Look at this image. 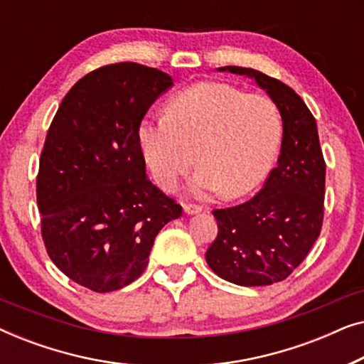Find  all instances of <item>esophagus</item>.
Wrapping results in <instances>:
<instances>
[{
	"label": "esophagus",
	"mask_w": 364,
	"mask_h": 364,
	"mask_svg": "<svg viewBox=\"0 0 364 364\" xmlns=\"http://www.w3.org/2000/svg\"><path fill=\"white\" fill-rule=\"evenodd\" d=\"M183 212H186L187 215H196V213L202 212V207L197 205V203H186V205H183Z\"/></svg>",
	"instance_id": "1"
}]
</instances>
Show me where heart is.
Here are the masks:
<instances>
[{
    "instance_id": "b5f03b06",
    "label": "heart",
    "mask_w": 364,
    "mask_h": 364,
    "mask_svg": "<svg viewBox=\"0 0 364 364\" xmlns=\"http://www.w3.org/2000/svg\"><path fill=\"white\" fill-rule=\"evenodd\" d=\"M278 106L225 82H198L167 102L166 116H146L137 139L154 181L173 191L197 161L192 188L228 198L247 196L270 172L282 142Z\"/></svg>"
}]
</instances>
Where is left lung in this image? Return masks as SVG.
<instances>
[{
	"mask_svg": "<svg viewBox=\"0 0 364 364\" xmlns=\"http://www.w3.org/2000/svg\"><path fill=\"white\" fill-rule=\"evenodd\" d=\"M255 79L278 106L283 121L277 167L255 197L213 210L218 233L208 247V267L242 287L282 282L305 260L323 225L326 166L316 121L290 86L250 68L225 66Z\"/></svg>",
	"mask_w": 364,
	"mask_h": 364,
	"instance_id": "8db88e82",
	"label": "left lung"
}]
</instances>
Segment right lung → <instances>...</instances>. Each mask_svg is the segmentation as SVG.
Returning <instances> with one entry per match:
<instances>
[{"instance_id": "right-lung-1", "label": "right lung", "mask_w": 364, "mask_h": 364, "mask_svg": "<svg viewBox=\"0 0 364 364\" xmlns=\"http://www.w3.org/2000/svg\"><path fill=\"white\" fill-rule=\"evenodd\" d=\"M172 77L109 64L74 84L44 142L36 178L41 235L54 265L97 293L142 275L161 228L182 207L147 178L137 127Z\"/></svg>"}]
</instances>
